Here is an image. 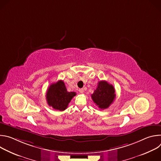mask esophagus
<instances>
[{
  "label": "esophagus",
  "instance_id": "34e87169",
  "mask_svg": "<svg viewBox=\"0 0 161 161\" xmlns=\"http://www.w3.org/2000/svg\"><path fill=\"white\" fill-rule=\"evenodd\" d=\"M83 92H84L83 88H80V89H79V92H80V94H83Z\"/></svg>",
  "mask_w": 161,
  "mask_h": 161
}]
</instances>
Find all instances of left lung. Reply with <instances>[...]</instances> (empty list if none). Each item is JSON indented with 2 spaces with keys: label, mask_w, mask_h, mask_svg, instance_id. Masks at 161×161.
Wrapping results in <instances>:
<instances>
[{
  "label": "left lung",
  "mask_w": 161,
  "mask_h": 161,
  "mask_svg": "<svg viewBox=\"0 0 161 161\" xmlns=\"http://www.w3.org/2000/svg\"><path fill=\"white\" fill-rule=\"evenodd\" d=\"M91 97L100 109H104L108 108L115 99V90L113 86L107 81H100Z\"/></svg>",
  "instance_id": "obj_1"
}]
</instances>
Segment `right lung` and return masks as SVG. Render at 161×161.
<instances>
[{"mask_svg": "<svg viewBox=\"0 0 161 161\" xmlns=\"http://www.w3.org/2000/svg\"><path fill=\"white\" fill-rule=\"evenodd\" d=\"M75 96L76 92H67L64 82L62 80H59L50 85L47 90L46 97L50 106L57 110L64 111Z\"/></svg>", "mask_w": 161, "mask_h": 161, "instance_id": "1", "label": "right lung"}]
</instances>
